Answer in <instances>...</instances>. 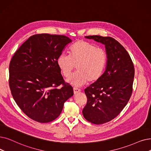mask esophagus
Returning a JSON list of instances; mask_svg holds the SVG:
<instances>
[{
  "instance_id": "1",
  "label": "esophagus",
  "mask_w": 151,
  "mask_h": 151,
  "mask_svg": "<svg viewBox=\"0 0 151 151\" xmlns=\"http://www.w3.org/2000/svg\"><path fill=\"white\" fill-rule=\"evenodd\" d=\"M73 91H74V94H76L78 93H79V92L81 91V89L78 88H76V87H74L73 88Z\"/></svg>"
}]
</instances>
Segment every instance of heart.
Instances as JSON below:
<instances>
[{
  "instance_id": "heart-1",
  "label": "heart",
  "mask_w": 151,
  "mask_h": 151,
  "mask_svg": "<svg viewBox=\"0 0 151 151\" xmlns=\"http://www.w3.org/2000/svg\"><path fill=\"white\" fill-rule=\"evenodd\" d=\"M107 62L104 49L84 41H78L70 48V55L62 53L57 63L65 77H68L76 65L77 71L67 80L70 84L80 86L88 81L94 82L102 75Z\"/></svg>"
}]
</instances>
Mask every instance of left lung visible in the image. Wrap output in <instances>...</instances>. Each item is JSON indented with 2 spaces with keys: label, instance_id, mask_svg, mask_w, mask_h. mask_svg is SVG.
I'll return each mask as SVG.
<instances>
[{
  "label": "left lung",
  "instance_id": "obj_1",
  "mask_svg": "<svg viewBox=\"0 0 151 151\" xmlns=\"http://www.w3.org/2000/svg\"><path fill=\"white\" fill-rule=\"evenodd\" d=\"M85 37L104 44L107 55L104 73L84 89L88 101L82 112L86 120L101 124L113 120L126 106L132 94L134 68L128 52L115 39Z\"/></svg>",
  "mask_w": 151,
  "mask_h": 151
}]
</instances>
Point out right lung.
I'll return each mask as SVG.
<instances>
[{
    "label": "right lung",
    "mask_w": 151,
    "mask_h": 151,
    "mask_svg": "<svg viewBox=\"0 0 151 151\" xmlns=\"http://www.w3.org/2000/svg\"><path fill=\"white\" fill-rule=\"evenodd\" d=\"M71 39L63 35L31 36L13 56L9 65V86L14 99L32 120L48 123L61 114L63 104L73 96L65 83L57 60ZM60 84V89L56 88Z\"/></svg>",
    "instance_id": "add662e5"
}]
</instances>
